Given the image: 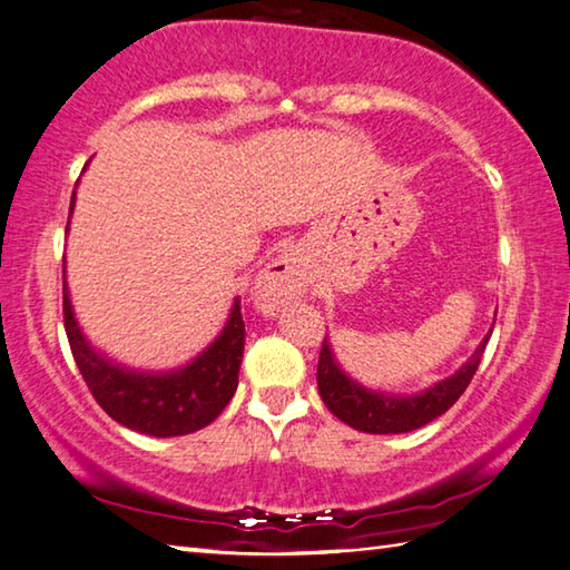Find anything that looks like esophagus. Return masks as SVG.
<instances>
[{"label":"esophagus","mask_w":570,"mask_h":570,"mask_svg":"<svg viewBox=\"0 0 570 570\" xmlns=\"http://www.w3.org/2000/svg\"><path fill=\"white\" fill-rule=\"evenodd\" d=\"M304 268L294 254H282L256 278L254 298L264 314H274L304 292Z\"/></svg>","instance_id":"34e87169"}]
</instances>
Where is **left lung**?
<instances>
[{
    "mask_svg": "<svg viewBox=\"0 0 570 570\" xmlns=\"http://www.w3.org/2000/svg\"><path fill=\"white\" fill-rule=\"evenodd\" d=\"M490 334H493V330H490ZM490 334L478 344L475 354L452 377L438 382L435 387L420 394H410V397L372 392L352 377H346L342 366L334 360L330 342L324 340L320 366H316V384H320V394L330 412L344 424H350V428L370 432V435L412 432L440 417V414H445L460 400V394L468 390L472 374L478 372V364L482 360V352H485Z\"/></svg>",
    "mask_w": 570,
    "mask_h": 570,
    "instance_id": "8db88e82",
    "label": "left lung"
}]
</instances>
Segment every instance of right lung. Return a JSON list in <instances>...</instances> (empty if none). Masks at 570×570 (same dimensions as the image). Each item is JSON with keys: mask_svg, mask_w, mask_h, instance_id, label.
Returning <instances> with one entry per match:
<instances>
[{"mask_svg": "<svg viewBox=\"0 0 570 570\" xmlns=\"http://www.w3.org/2000/svg\"><path fill=\"white\" fill-rule=\"evenodd\" d=\"M75 208V193L70 214ZM65 332L77 370L88 382L92 397L115 422L153 438L190 435L214 422L238 387V366L244 356V316L234 298L224 332L196 360L170 372H135L102 356L85 340L75 320L67 282L62 284Z\"/></svg>", "mask_w": 570, "mask_h": 570, "instance_id": "add662e5", "label": "right lung"}]
</instances>
